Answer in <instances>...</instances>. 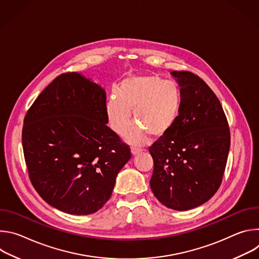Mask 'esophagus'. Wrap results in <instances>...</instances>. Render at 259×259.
Listing matches in <instances>:
<instances>
[{"label":"esophagus","mask_w":259,"mask_h":259,"mask_svg":"<svg viewBox=\"0 0 259 259\" xmlns=\"http://www.w3.org/2000/svg\"><path fill=\"white\" fill-rule=\"evenodd\" d=\"M141 152H142V150L139 149V147H132V149H131V154L133 156H136V155H138Z\"/></svg>","instance_id":"34e87169"}]
</instances>
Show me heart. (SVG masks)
Listing matches in <instances>:
<instances>
[{"label":"heart","mask_w":259,"mask_h":259,"mask_svg":"<svg viewBox=\"0 0 259 259\" xmlns=\"http://www.w3.org/2000/svg\"><path fill=\"white\" fill-rule=\"evenodd\" d=\"M181 106L179 87L156 75H129L114 90L106 102V115L112 129L122 134L131 120L136 123L125 134L131 143L144 141L149 134L158 138L174 126Z\"/></svg>","instance_id":"b5f03b06"}]
</instances>
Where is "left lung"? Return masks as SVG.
<instances>
[{"instance_id":"left-lung-1","label":"left lung","mask_w":259,"mask_h":259,"mask_svg":"<svg viewBox=\"0 0 259 259\" xmlns=\"http://www.w3.org/2000/svg\"><path fill=\"white\" fill-rule=\"evenodd\" d=\"M180 87L181 106L171 130L151 147L155 197L166 207L186 211L210 200L225 173L231 135L220 101L190 71L170 72Z\"/></svg>"}]
</instances>
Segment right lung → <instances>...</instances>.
I'll return each mask as SVG.
<instances>
[{
	"mask_svg": "<svg viewBox=\"0 0 259 259\" xmlns=\"http://www.w3.org/2000/svg\"><path fill=\"white\" fill-rule=\"evenodd\" d=\"M107 123L105 90L79 72L57 77L34 100L22 146L32 186L50 206L88 215L112 196L131 153Z\"/></svg>",
	"mask_w": 259,
	"mask_h": 259,
	"instance_id": "obj_1",
	"label": "right lung"
}]
</instances>
